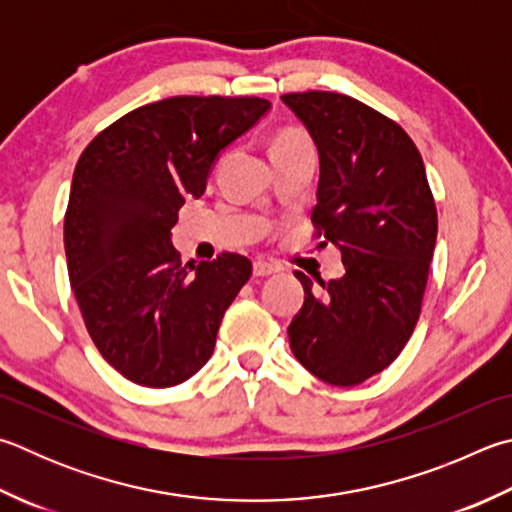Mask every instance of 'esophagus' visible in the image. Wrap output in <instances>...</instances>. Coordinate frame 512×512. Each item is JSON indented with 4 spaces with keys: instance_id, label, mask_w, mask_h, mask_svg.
<instances>
[{
    "instance_id": "esophagus-1",
    "label": "esophagus",
    "mask_w": 512,
    "mask_h": 512,
    "mask_svg": "<svg viewBox=\"0 0 512 512\" xmlns=\"http://www.w3.org/2000/svg\"><path fill=\"white\" fill-rule=\"evenodd\" d=\"M280 271V268H277L275 264H271V262H255L253 264V275L255 277H268V275H273V273H277Z\"/></svg>"
}]
</instances>
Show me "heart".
<instances>
[{"instance_id":"b5f03b06","label":"heart","mask_w":512,"mask_h":512,"mask_svg":"<svg viewBox=\"0 0 512 512\" xmlns=\"http://www.w3.org/2000/svg\"><path fill=\"white\" fill-rule=\"evenodd\" d=\"M295 147H311L309 138H306L300 129H284L275 136L273 147H271V154L277 152H286V150H295Z\"/></svg>"}]
</instances>
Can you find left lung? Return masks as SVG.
<instances>
[{"mask_svg": "<svg viewBox=\"0 0 512 512\" xmlns=\"http://www.w3.org/2000/svg\"><path fill=\"white\" fill-rule=\"evenodd\" d=\"M318 147L320 246L342 253L345 275L295 273L304 304L288 324L295 358L329 385L365 383L410 340L436 244L425 165L394 120L331 91L282 96Z\"/></svg>", "mask_w": 512, "mask_h": 512, "instance_id": "8db88e82", "label": "left lung"}]
</instances>
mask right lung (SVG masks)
I'll return each mask as SVG.
<instances>
[{
  "mask_svg": "<svg viewBox=\"0 0 512 512\" xmlns=\"http://www.w3.org/2000/svg\"><path fill=\"white\" fill-rule=\"evenodd\" d=\"M268 109L264 98H165L118 118L80 156L64 217L69 280L102 358L136 385L197 374L253 273L237 253L183 266L172 228L219 154Z\"/></svg>",
  "mask_w": 512,
  "mask_h": 512,
  "instance_id": "right-lung-1",
  "label": "right lung"
}]
</instances>
